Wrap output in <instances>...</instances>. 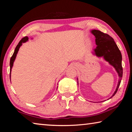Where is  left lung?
<instances>
[{
    "mask_svg": "<svg viewBox=\"0 0 132 132\" xmlns=\"http://www.w3.org/2000/svg\"><path fill=\"white\" fill-rule=\"evenodd\" d=\"M91 32L95 37V42L97 45L94 50L95 54L98 57L103 56L105 61L114 67L119 76L117 87L113 94L109 98L110 99L117 93L121 82L123 75L122 54L114 39L108 34L96 30H92Z\"/></svg>",
    "mask_w": 132,
    "mask_h": 132,
    "instance_id": "1",
    "label": "left lung"
}]
</instances>
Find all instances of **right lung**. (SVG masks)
Masks as SVG:
<instances>
[{"label":"right lung","mask_w":132,"mask_h":132,"mask_svg":"<svg viewBox=\"0 0 132 132\" xmlns=\"http://www.w3.org/2000/svg\"><path fill=\"white\" fill-rule=\"evenodd\" d=\"M28 39V38L27 37H24L23 38H22L20 42H19V44H18L16 46V47L15 48V50H14V52L13 53V54L12 55V56L10 58V74H11V70H12V66H13V62H14V60L15 59V57H16V55H17V53L18 52V51H19V50L20 47L21 45H22V43L23 42H26L27 40Z\"/></svg>","instance_id":"right-lung-1"}]
</instances>
